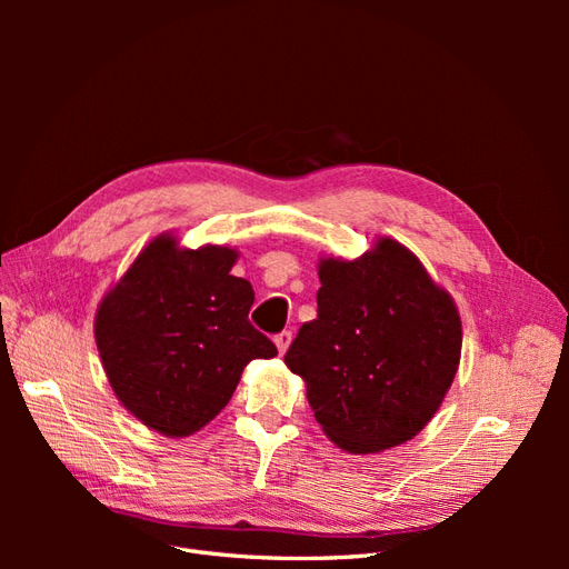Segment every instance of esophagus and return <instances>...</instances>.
Wrapping results in <instances>:
<instances>
[{
    "label": "esophagus",
    "instance_id": "34e87169",
    "mask_svg": "<svg viewBox=\"0 0 569 569\" xmlns=\"http://www.w3.org/2000/svg\"><path fill=\"white\" fill-rule=\"evenodd\" d=\"M289 343H291V332H289V330H282L280 335H274V347H278L280 353L287 351Z\"/></svg>",
    "mask_w": 569,
    "mask_h": 569
}]
</instances>
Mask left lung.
<instances>
[{
    "mask_svg": "<svg viewBox=\"0 0 569 569\" xmlns=\"http://www.w3.org/2000/svg\"><path fill=\"white\" fill-rule=\"evenodd\" d=\"M318 318L284 353L325 435L351 453L416 437L460 360V316L403 244L382 237L356 261H320Z\"/></svg>",
    "mask_w": 569,
    "mask_h": 569,
    "instance_id": "obj_1",
    "label": "left lung"
}]
</instances>
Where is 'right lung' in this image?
Masks as SVG:
<instances>
[{"mask_svg": "<svg viewBox=\"0 0 569 569\" xmlns=\"http://www.w3.org/2000/svg\"><path fill=\"white\" fill-rule=\"evenodd\" d=\"M228 247L157 237L101 301L97 349L132 416L166 437L194 435L228 406L253 358L278 356L249 322L251 282Z\"/></svg>", "mask_w": 569, "mask_h": 569, "instance_id": "1", "label": "right lung"}]
</instances>
